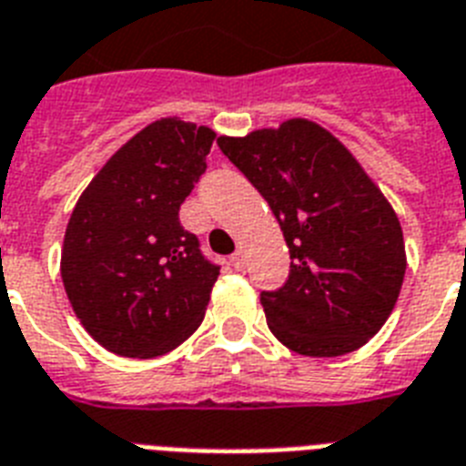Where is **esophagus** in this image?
Returning a JSON list of instances; mask_svg holds the SVG:
<instances>
[{"label":"esophagus","instance_id":"34e87169","mask_svg":"<svg viewBox=\"0 0 466 466\" xmlns=\"http://www.w3.org/2000/svg\"><path fill=\"white\" fill-rule=\"evenodd\" d=\"M230 264H233V267H236L238 271L245 269V255H243V250L233 252V257H230Z\"/></svg>","mask_w":466,"mask_h":466}]
</instances>
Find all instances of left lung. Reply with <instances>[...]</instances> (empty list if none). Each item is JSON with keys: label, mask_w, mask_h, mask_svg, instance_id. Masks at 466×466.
Segmentation results:
<instances>
[{"label": "left lung", "mask_w": 466, "mask_h": 466, "mask_svg": "<svg viewBox=\"0 0 466 466\" xmlns=\"http://www.w3.org/2000/svg\"><path fill=\"white\" fill-rule=\"evenodd\" d=\"M216 144L267 199L289 245L286 284L259 296L271 334L312 359L360 349L394 310L407 271L385 195L334 134L303 117Z\"/></svg>", "instance_id": "1"}]
</instances>
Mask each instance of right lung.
<instances>
[{
	"label": "right lung",
	"mask_w": 466,
	"mask_h": 466,
	"mask_svg": "<svg viewBox=\"0 0 466 466\" xmlns=\"http://www.w3.org/2000/svg\"><path fill=\"white\" fill-rule=\"evenodd\" d=\"M216 134L163 117L134 134L88 182L66 223L62 284L107 351L156 359L202 325L218 264L180 226Z\"/></svg>",
	"instance_id": "add662e5"
}]
</instances>
